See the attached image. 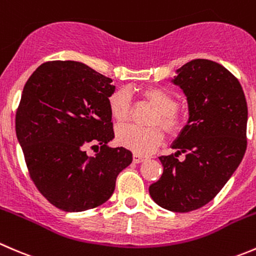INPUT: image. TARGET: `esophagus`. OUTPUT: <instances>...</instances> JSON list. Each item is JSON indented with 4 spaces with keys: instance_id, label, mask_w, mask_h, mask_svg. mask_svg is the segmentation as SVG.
Listing matches in <instances>:
<instances>
[{
    "instance_id": "esophagus-1",
    "label": "esophagus",
    "mask_w": 256,
    "mask_h": 256,
    "mask_svg": "<svg viewBox=\"0 0 256 256\" xmlns=\"http://www.w3.org/2000/svg\"><path fill=\"white\" fill-rule=\"evenodd\" d=\"M144 160H146V156H139V154H133V162L134 163H142V162H144Z\"/></svg>"
}]
</instances>
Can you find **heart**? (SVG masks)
I'll return each mask as SVG.
<instances>
[{"mask_svg":"<svg viewBox=\"0 0 256 256\" xmlns=\"http://www.w3.org/2000/svg\"><path fill=\"white\" fill-rule=\"evenodd\" d=\"M140 94L152 107L156 110L152 120L153 126H160L168 134H178L184 126L183 118L178 114V100L166 90L158 87H146ZM110 116L117 123L127 122L130 117V97L124 90L113 92L108 98ZM163 132L158 127L139 128L136 126H124L118 128L117 142L134 153L149 154L163 142Z\"/></svg>","mask_w":256,"mask_h":256,"instance_id":"1","label":"heart"}]
</instances>
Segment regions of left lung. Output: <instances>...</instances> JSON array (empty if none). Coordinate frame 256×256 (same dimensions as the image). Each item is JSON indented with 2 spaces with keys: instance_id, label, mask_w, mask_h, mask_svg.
<instances>
[{
  "instance_id": "obj_1",
  "label": "left lung",
  "mask_w": 256,
  "mask_h": 256,
  "mask_svg": "<svg viewBox=\"0 0 256 256\" xmlns=\"http://www.w3.org/2000/svg\"><path fill=\"white\" fill-rule=\"evenodd\" d=\"M172 82L186 96L189 120L172 144L176 153L159 156L163 174L149 194L162 208L188 213L208 204L242 160L248 106L239 80L213 60L186 63Z\"/></svg>"
}]
</instances>
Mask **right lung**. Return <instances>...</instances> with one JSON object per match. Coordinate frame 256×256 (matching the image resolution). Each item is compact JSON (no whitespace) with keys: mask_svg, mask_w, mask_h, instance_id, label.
Segmentation results:
<instances>
[{"mask_svg":"<svg viewBox=\"0 0 256 256\" xmlns=\"http://www.w3.org/2000/svg\"><path fill=\"white\" fill-rule=\"evenodd\" d=\"M114 90L110 78L76 60L43 63L24 84L16 136L34 186L60 210L102 206L133 160L130 150L108 146ZM88 144L100 149L96 156L86 154Z\"/></svg>","mask_w":256,"mask_h":256,"instance_id":"obj_1","label":"right lung"}]
</instances>
